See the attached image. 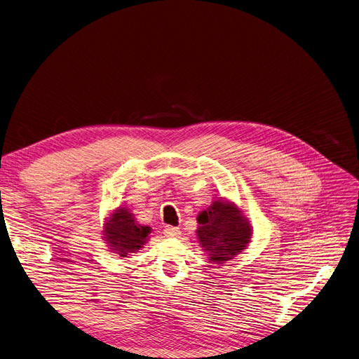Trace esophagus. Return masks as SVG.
<instances>
[{
	"label": "esophagus",
	"mask_w": 359,
	"mask_h": 359,
	"mask_svg": "<svg viewBox=\"0 0 359 359\" xmlns=\"http://www.w3.org/2000/svg\"><path fill=\"white\" fill-rule=\"evenodd\" d=\"M165 235H166V236H169V238H179V236H180L179 227H175V226H166V227H165Z\"/></svg>",
	"instance_id": "1"
}]
</instances>
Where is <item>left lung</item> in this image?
<instances>
[{
  "label": "left lung",
  "mask_w": 359,
  "mask_h": 359,
  "mask_svg": "<svg viewBox=\"0 0 359 359\" xmlns=\"http://www.w3.org/2000/svg\"><path fill=\"white\" fill-rule=\"evenodd\" d=\"M198 222L201 226L196 233L201 245L209 252L210 262L223 264L235 257L246 248L252 236L249 222L229 202L215 201L198 216Z\"/></svg>",
  "instance_id": "left-lung-1"
}]
</instances>
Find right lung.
I'll list each match as a JSON object with an SVG mask.
<instances>
[{
    "mask_svg": "<svg viewBox=\"0 0 359 359\" xmlns=\"http://www.w3.org/2000/svg\"><path fill=\"white\" fill-rule=\"evenodd\" d=\"M149 233V226L137 224L133 215L121 208L117 209L106 223L104 239L116 253L126 257L128 253H135L143 248Z\"/></svg>",
    "mask_w": 359,
    "mask_h": 359,
    "instance_id": "1",
    "label": "right lung"
}]
</instances>
